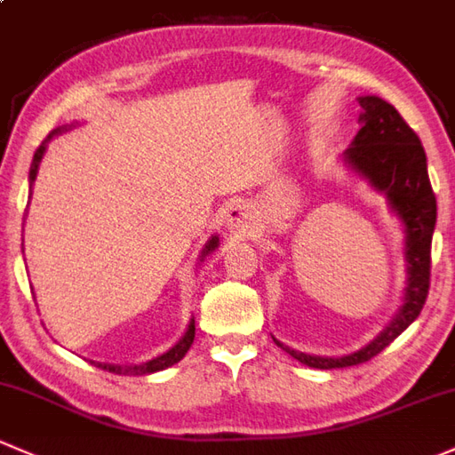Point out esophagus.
I'll list each match as a JSON object with an SVG mask.
<instances>
[{
  "label": "esophagus",
  "instance_id": "obj_1",
  "mask_svg": "<svg viewBox=\"0 0 455 455\" xmlns=\"http://www.w3.org/2000/svg\"><path fill=\"white\" fill-rule=\"evenodd\" d=\"M245 212L241 206H232L228 212V228L229 229H241L245 228Z\"/></svg>",
  "mask_w": 455,
  "mask_h": 455
}]
</instances>
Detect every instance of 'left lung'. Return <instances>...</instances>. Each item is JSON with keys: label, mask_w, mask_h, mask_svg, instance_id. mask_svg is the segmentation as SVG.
<instances>
[{"label": "left lung", "mask_w": 455, "mask_h": 455, "mask_svg": "<svg viewBox=\"0 0 455 455\" xmlns=\"http://www.w3.org/2000/svg\"><path fill=\"white\" fill-rule=\"evenodd\" d=\"M363 106L355 139L343 151V163L369 187L382 193L403 228L405 288L397 315L388 325L364 345L363 349L345 355H312L291 349L280 343L286 354L312 369H343L366 363L386 349L399 334L421 315L429 291V267H432V234L436 228V197L427 175L425 149L403 121V116L388 101L375 95L358 97Z\"/></svg>", "instance_id": "1"}]
</instances>
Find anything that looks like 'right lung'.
I'll list each match as a JSON object with an SVG mask.
<instances>
[{"instance_id": "right-lung-1", "label": "right lung", "mask_w": 455, "mask_h": 455, "mask_svg": "<svg viewBox=\"0 0 455 455\" xmlns=\"http://www.w3.org/2000/svg\"><path fill=\"white\" fill-rule=\"evenodd\" d=\"M69 128H76V124L73 125H62V128H56L52 132L50 136H47L45 140H43L41 145H38L36 154H34V160L30 164V178H28V182H30V197H32V187L34 182H36V173H38V167H41V160L43 156H45L47 151V145H50V140L53 136H58L60 132H67ZM219 247V236L214 234V236L208 238L206 247H204L202 256H199V262H204V258L208 256V253H212L214 249ZM195 340V319H190V323L187 327V331H184L182 339L178 340L173 347H171L169 351H164V354L156 355V358L148 360V363H140V364H108V363H92L95 366H100V369L104 371H110V373H116V375H149V373H156V371H164L169 369V366L178 364L180 360L187 355V351L190 349V345H193Z\"/></svg>"}]
</instances>
